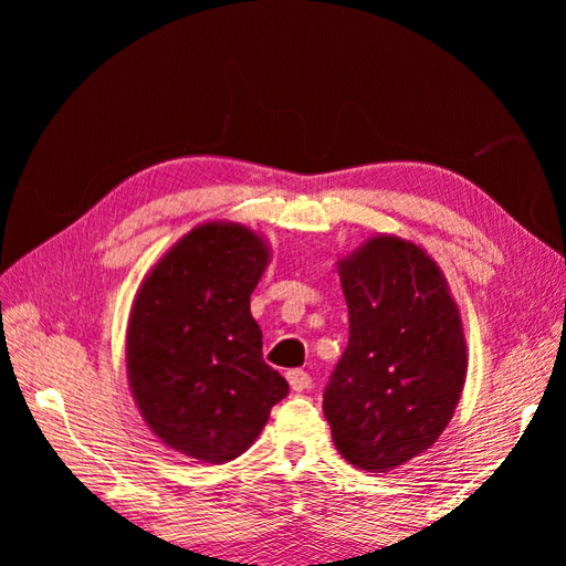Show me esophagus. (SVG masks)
Instances as JSON below:
<instances>
[{
    "mask_svg": "<svg viewBox=\"0 0 566 566\" xmlns=\"http://www.w3.org/2000/svg\"><path fill=\"white\" fill-rule=\"evenodd\" d=\"M285 378H287L290 389H293V391H304V389H310V387H312L310 373H304V370H300V368H295V370H287V373H285Z\"/></svg>",
    "mask_w": 566,
    "mask_h": 566,
    "instance_id": "obj_1",
    "label": "esophagus"
}]
</instances>
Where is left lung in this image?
Returning a JSON list of instances; mask_svg holds the SVG:
<instances>
[{
	"label": "left lung",
	"instance_id": "obj_1",
	"mask_svg": "<svg viewBox=\"0 0 566 566\" xmlns=\"http://www.w3.org/2000/svg\"><path fill=\"white\" fill-rule=\"evenodd\" d=\"M349 345L323 394L335 449L389 472L432 449L468 375L460 310L439 264L413 241L375 233L337 260Z\"/></svg>",
	"mask_w": 566,
	"mask_h": 566
}]
</instances>
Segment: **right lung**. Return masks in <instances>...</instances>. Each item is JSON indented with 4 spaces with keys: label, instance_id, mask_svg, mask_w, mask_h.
<instances>
[{
    "label": "right lung",
    "instance_id": "obj_1",
    "mask_svg": "<svg viewBox=\"0 0 566 566\" xmlns=\"http://www.w3.org/2000/svg\"><path fill=\"white\" fill-rule=\"evenodd\" d=\"M271 262L264 235L235 221L193 227L156 262L127 323V380L165 447L221 465L260 437L287 394L264 364L250 295Z\"/></svg>",
    "mask_w": 566,
    "mask_h": 566
}]
</instances>
